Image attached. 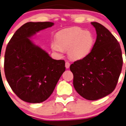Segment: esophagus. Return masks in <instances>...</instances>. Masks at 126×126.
<instances>
[{"instance_id":"esophagus-1","label":"esophagus","mask_w":126,"mask_h":126,"mask_svg":"<svg viewBox=\"0 0 126 126\" xmlns=\"http://www.w3.org/2000/svg\"><path fill=\"white\" fill-rule=\"evenodd\" d=\"M69 66H70V63H69V62H66V63H65V67H66V68L68 69L69 67Z\"/></svg>"}]
</instances>
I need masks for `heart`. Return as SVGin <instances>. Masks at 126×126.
<instances>
[{"mask_svg":"<svg viewBox=\"0 0 126 126\" xmlns=\"http://www.w3.org/2000/svg\"><path fill=\"white\" fill-rule=\"evenodd\" d=\"M56 40L51 43L54 52L62 55L67 51L71 59L79 60L86 57L91 53L95 44L93 34L80 27H72L59 31Z\"/></svg>","mask_w":126,"mask_h":126,"instance_id":"obj_1","label":"heart"}]
</instances>
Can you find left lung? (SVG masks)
<instances>
[{
    "label": "left lung",
    "instance_id": "obj_1",
    "mask_svg": "<svg viewBox=\"0 0 126 126\" xmlns=\"http://www.w3.org/2000/svg\"><path fill=\"white\" fill-rule=\"evenodd\" d=\"M96 32V39L86 57L70 66L74 75L75 89L82 97L96 100L112 93L115 89L123 66L121 47L107 28L91 22Z\"/></svg>",
    "mask_w": 126,
    "mask_h": 126
}]
</instances>
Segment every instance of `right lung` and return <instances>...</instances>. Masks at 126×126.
Wrapping results in <instances>:
<instances>
[{
    "mask_svg": "<svg viewBox=\"0 0 126 126\" xmlns=\"http://www.w3.org/2000/svg\"><path fill=\"white\" fill-rule=\"evenodd\" d=\"M54 23L28 22L18 28L6 46L4 70L13 92L23 101L39 103L47 100L65 71V62L54 60L29 38Z\"/></svg>",
    "mask_w": 126,
    "mask_h": 126,
    "instance_id": "1",
    "label": "right lung"
}]
</instances>
